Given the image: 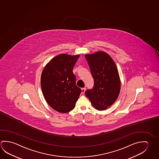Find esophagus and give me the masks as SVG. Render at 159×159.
Returning <instances> with one entry per match:
<instances>
[{
    "instance_id": "1",
    "label": "esophagus",
    "mask_w": 159,
    "mask_h": 159,
    "mask_svg": "<svg viewBox=\"0 0 159 159\" xmlns=\"http://www.w3.org/2000/svg\"><path fill=\"white\" fill-rule=\"evenodd\" d=\"M85 90H86V88H85L81 89V93L82 94H84L85 92Z\"/></svg>"
}]
</instances>
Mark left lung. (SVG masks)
Segmentation results:
<instances>
[{"mask_svg":"<svg viewBox=\"0 0 159 159\" xmlns=\"http://www.w3.org/2000/svg\"><path fill=\"white\" fill-rule=\"evenodd\" d=\"M85 57L94 80L93 88L85 93L96 109L104 110L114 103L120 94L121 83L116 65L104 52L85 54Z\"/></svg>","mask_w":159,"mask_h":159,"instance_id":"8db88e82","label":"left lung"}]
</instances>
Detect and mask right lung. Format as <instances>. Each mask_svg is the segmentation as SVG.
Masks as SVG:
<instances>
[{"label":"right lung","instance_id":"right-lung-1","mask_svg":"<svg viewBox=\"0 0 159 159\" xmlns=\"http://www.w3.org/2000/svg\"><path fill=\"white\" fill-rule=\"evenodd\" d=\"M79 55L61 54L53 57L42 71L40 83L45 99L50 107L57 112L66 113L75 107L80 95L73 74Z\"/></svg>","mask_w":159,"mask_h":159}]
</instances>
